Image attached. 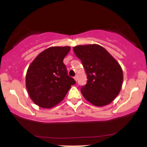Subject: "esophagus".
<instances>
[{
  "instance_id": "34e87169",
  "label": "esophagus",
  "mask_w": 147,
  "mask_h": 147,
  "mask_svg": "<svg viewBox=\"0 0 147 147\" xmlns=\"http://www.w3.org/2000/svg\"><path fill=\"white\" fill-rule=\"evenodd\" d=\"M74 80H75V81H77V80H78V76H77V75H76V76H75V77H74Z\"/></svg>"
}]
</instances>
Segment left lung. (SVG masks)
<instances>
[{
    "label": "left lung",
    "mask_w": 147,
    "mask_h": 147,
    "mask_svg": "<svg viewBox=\"0 0 147 147\" xmlns=\"http://www.w3.org/2000/svg\"><path fill=\"white\" fill-rule=\"evenodd\" d=\"M73 50L87 74V84L81 87L83 97L94 106L110 104L122 86L123 72L119 63L97 44L77 45Z\"/></svg>",
    "instance_id": "1"
}]
</instances>
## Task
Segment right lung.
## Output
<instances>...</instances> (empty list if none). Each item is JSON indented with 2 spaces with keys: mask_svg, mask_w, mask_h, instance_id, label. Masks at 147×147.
<instances>
[{
  "mask_svg": "<svg viewBox=\"0 0 147 147\" xmlns=\"http://www.w3.org/2000/svg\"><path fill=\"white\" fill-rule=\"evenodd\" d=\"M69 46L50 47L41 52L26 72V85L32 102L42 108H52L63 100L75 84L63 63Z\"/></svg>",
  "mask_w": 147,
  "mask_h": 147,
  "instance_id": "add662e5",
  "label": "right lung"
}]
</instances>
